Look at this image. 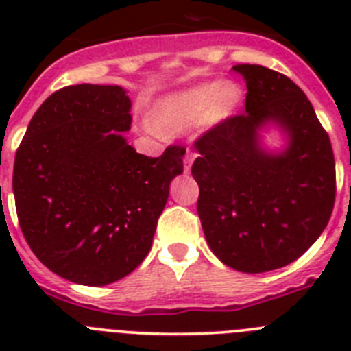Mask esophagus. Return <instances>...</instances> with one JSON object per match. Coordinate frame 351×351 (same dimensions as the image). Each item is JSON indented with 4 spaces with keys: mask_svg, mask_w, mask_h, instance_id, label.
I'll use <instances>...</instances> for the list:
<instances>
[{
    "mask_svg": "<svg viewBox=\"0 0 351 351\" xmlns=\"http://www.w3.org/2000/svg\"><path fill=\"white\" fill-rule=\"evenodd\" d=\"M195 158H197V154H195V153H186V156H184V172H190Z\"/></svg>",
    "mask_w": 351,
    "mask_h": 351,
    "instance_id": "obj_1",
    "label": "esophagus"
}]
</instances>
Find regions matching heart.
Returning a JSON list of instances; mask_svg holds the SVG:
<instances>
[{
  "label": "heart",
  "instance_id": "obj_1",
  "mask_svg": "<svg viewBox=\"0 0 351 351\" xmlns=\"http://www.w3.org/2000/svg\"><path fill=\"white\" fill-rule=\"evenodd\" d=\"M243 101V91L235 82H200L170 93L156 101L151 126L161 133H181L198 125L213 130L235 116Z\"/></svg>",
  "mask_w": 351,
  "mask_h": 351
}]
</instances>
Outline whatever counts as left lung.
I'll return each mask as SVG.
<instances>
[{
    "label": "left lung",
    "instance_id": "left-lung-1",
    "mask_svg": "<svg viewBox=\"0 0 351 351\" xmlns=\"http://www.w3.org/2000/svg\"><path fill=\"white\" fill-rule=\"evenodd\" d=\"M246 80V108L195 142L197 213L210 251L239 272L258 274L295 262L325 230L336 198L328 135L308 96L283 73L235 64ZM276 124L280 152L259 132Z\"/></svg>",
    "mask_w": 351,
    "mask_h": 351
}]
</instances>
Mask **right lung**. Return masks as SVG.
<instances>
[{"instance_id": "right-lung-1", "label": "right lung", "mask_w": 351, "mask_h": 351, "mask_svg": "<svg viewBox=\"0 0 351 351\" xmlns=\"http://www.w3.org/2000/svg\"><path fill=\"white\" fill-rule=\"evenodd\" d=\"M132 101L121 86L77 84L31 117L14 163L21 230L36 258L71 283L104 287L141 265L186 149L138 154L123 133Z\"/></svg>"}]
</instances>
